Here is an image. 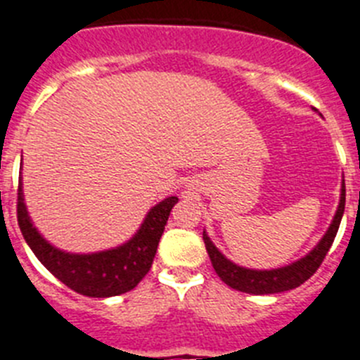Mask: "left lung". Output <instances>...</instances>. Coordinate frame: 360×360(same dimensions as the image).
<instances>
[{"label": "left lung", "instance_id": "left-lung-1", "mask_svg": "<svg viewBox=\"0 0 360 360\" xmlns=\"http://www.w3.org/2000/svg\"><path fill=\"white\" fill-rule=\"evenodd\" d=\"M344 204H346V187H344V176L342 186H340V200L339 207L335 211V217L331 220L330 227L326 229L324 236H322L319 244L313 248L309 253H306L302 259L295 260V262L282 266V268L275 269H251L238 266L233 260H229L222 251L218 250L210 235L204 229V242L205 250L210 255L211 264H213L217 275L226 282L229 288L244 293L251 295H271V293H282V291H290L299 288L300 284L308 281L313 273L317 271L319 266L322 264L326 253L330 251L331 244L335 240V235L339 231L340 220L344 214Z\"/></svg>", "mask_w": 360, "mask_h": 360}]
</instances>
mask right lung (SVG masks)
I'll return each instance as SVG.
<instances>
[{"mask_svg":"<svg viewBox=\"0 0 360 360\" xmlns=\"http://www.w3.org/2000/svg\"><path fill=\"white\" fill-rule=\"evenodd\" d=\"M176 196H167L147 211L143 222L124 244L94 253H70L56 248L34 226L25 204L23 182L18 187V224L39 262L76 293L107 299L134 290L155 259L158 242Z\"/></svg>","mask_w":360,"mask_h":360,"instance_id":"add662e5","label":"right lung"}]
</instances>
